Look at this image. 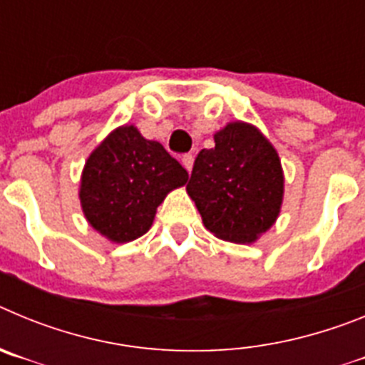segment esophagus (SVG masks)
Returning <instances> with one entry per match:
<instances>
[{"mask_svg": "<svg viewBox=\"0 0 365 365\" xmlns=\"http://www.w3.org/2000/svg\"><path fill=\"white\" fill-rule=\"evenodd\" d=\"M182 166L186 168V170H188V172H192V168H193V155H190V153H186V155H182Z\"/></svg>", "mask_w": 365, "mask_h": 365, "instance_id": "obj_1", "label": "esophagus"}]
</instances>
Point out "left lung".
<instances>
[{
    "label": "left lung",
    "mask_w": 365,
    "mask_h": 365,
    "mask_svg": "<svg viewBox=\"0 0 365 365\" xmlns=\"http://www.w3.org/2000/svg\"><path fill=\"white\" fill-rule=\"evenodd\" d=\"M214 140L215 148L199 151L186 190L212 234L252 243L279 214V157L256 128L243 122L228 124Z\"/></svg>",
    "instance_id": "obj_1"
}]
</instances>
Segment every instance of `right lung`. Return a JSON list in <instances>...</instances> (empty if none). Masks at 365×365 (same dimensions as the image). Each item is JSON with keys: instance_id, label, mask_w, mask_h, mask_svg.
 Wrapping results in <instances>:
<instances>
[{"instance_id": "obj_1", "label": "right lung", "mask_w": 365, "mask_h": 365, "mask_svg": "<svg viewBox=\"0 0 365 365\" xmlns=\"http://www.w3.org/2000/svg\"><path fill=\"white\" fill-rule=\"evenodd\" d=\"M188 180V172L133 125H122L100 144L83 168L80 201L91 227L125 243L150 230L166 193Z\"/></svg>"}]
</instances>
